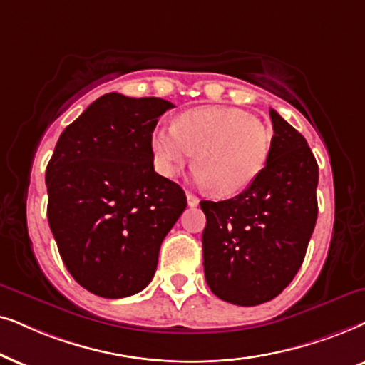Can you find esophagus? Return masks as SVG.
I'll return each instance as SVG.
<instances>
[{
    "instance_id": "obj_1",
    "label": "esophagus",
    "mask_w": 365,
    "mask_h": 365,
    "mask_svg": "<svg viewBox=\"0 0 365 365\" xmlns=\"http://www.w3.org/2000/svg\"><path fill=\"white\" fill-rule=\"evenodd\" d=\"M187 202H188V205L190 207H197L198 205V197L197 195H193V193H190V192H187Z\"/></svg>"
}]
</instances>
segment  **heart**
<instances>
[{
	"label": "heart",
	"mask_w": 365,
	"mask_h": 365,
	"mask_svg": "<svg viewBox=\"0 0 365 365\" xmlns=\"http://www.w3.org/2000/svg\"><path fill=\"white\" fill-rule=\"evenodd\" d=\"M272 133L250 113L228 106H198L183 111L173 125L152 135L155 167L175 177L193 157V180L215 187L220 195L249 188L269 163Z\"/></svg>",
	"instance_id": "obj_1"
}]
</instances>
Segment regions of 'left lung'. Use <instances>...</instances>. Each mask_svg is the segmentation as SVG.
<instances>
[{
  "label": "left lung",
  "mask_w": 365,
  "mask_h": 365,
  "mask_svg": "<svg viewBox=\"0 0 365 365\" xmlns=\"http://www.w3.org/2000/svg\"><path fill=\"white\" fill-rule=\"evenodd\" d=\"M269 163L249 188L202 200L203 269L225 302L252 307L275 299L302 265L317 222L319 167L307 140L275 110Z\"/></svg>",
  "instance_id": "1"
}]
</instances>
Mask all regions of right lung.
Wrapping results in <instances>:
<instances>
[{
  "label": "right lung",
  "mask_w": 365,
  "mask_h": 365,
  "mask_svg": "<svg viewBox=\"0 0 365 365\" xmlns=\"http://www.w3.org/2000/svg\"><path fill=\"white\" fill-rule=\"evenodd\" d=\"M173 103L106 93L68 125L46 167L48 223L73 279L105 299L152 282L160 245L187 207L153 168L152 133Z\"/></svg>",
  "instance_id": "add662e5"
}]
</instances>
